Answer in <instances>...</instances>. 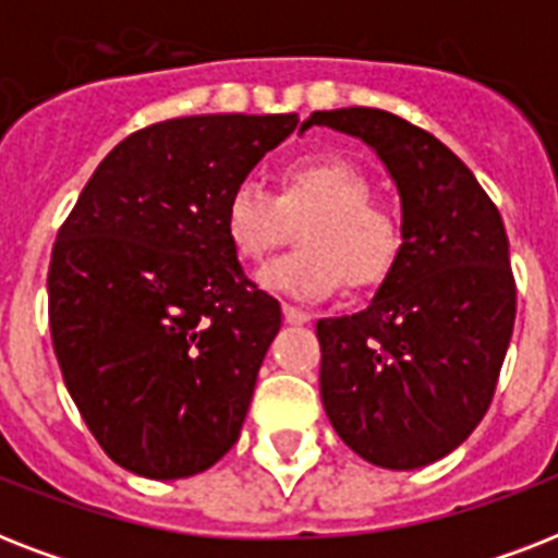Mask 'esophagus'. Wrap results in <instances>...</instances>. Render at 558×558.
Listing matches in <instances>:
<instances>
[{
	"label": "esophagus",
	"mask_w": 558,
	"mask_h": 558,
	"mask_svg": "<svg viewBox=\"0 0 558 558\" xmlns=\"http://www.w3.org/2000/svg\"><path fill=\"white\" fill-rule=\"evenodd\" d=\"M283 318H287L289 324H310V318H313V315L306 313V310H301V306L283 304Z\"/></svg>",
	"instance_id": "1"
}]
</instances>
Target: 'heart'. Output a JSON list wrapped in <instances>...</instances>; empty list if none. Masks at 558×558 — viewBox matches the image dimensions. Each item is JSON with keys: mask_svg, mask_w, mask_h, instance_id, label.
<instances>
[{"mask_svg": "<svg viewBox=\"0 0 558 558\" xmlns=\"http://www.w3.org/2000/svg\"><path fill=\"white\" fill-rule=\"evenodd\" d=\"M371 179L348 159L310 156L280 173L278 196L245 179L226 202V236L243 263H260L287 234V219L298 228L301 252L287 254L257 271V283L275 295L322 301L341 287H371L388 275L399 254V222L373 205Z\"/></svg>", "mask_w": 558, "mask_h": 558, "instance_id": "1", "label": "heart"}]
</instances>
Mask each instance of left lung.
Returning a JSON list of instances; mask_svg holds the SVG:
<instances>
[{"label":"left lung","mask_w":558,"mask_h":558,"mask_svg":"<svg viewBox=\"0 0 558 558\" xmlns=\"http://www.w3.org/2000/svg\"><path fill=\"white\" fill-rule=\"evenodd\" d=\"M362 138L397 185L399 254L362 313L322 318V402L359 458L420 469L454 451L493 402L515 324L501 214L442 142L385 109L313 112Z\"/></svg>","instance_id":"left-lung-1"}]
</instances>
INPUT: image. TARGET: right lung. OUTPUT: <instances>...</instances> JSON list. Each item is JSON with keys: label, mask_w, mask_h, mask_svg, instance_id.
I'll return each instance as SVG.
<instances>
[{"label": "right lung", "mask_w": 558, "mask_h": 558, "mask_svg": "<svg viewBox=\"0 0 558 558\" xmlns=\"http://www.w3.org/2000/svg\"><path fill=\"white\" fill-rule=\"evenodd\" d=\"M298 116H191L138 130L92 173L48 266L54 356L118 466H214L240 437L280 304L226 236V202ZM306 124H301V133Z\"/></svg>", "instance_id": "1"}]
</instances>
